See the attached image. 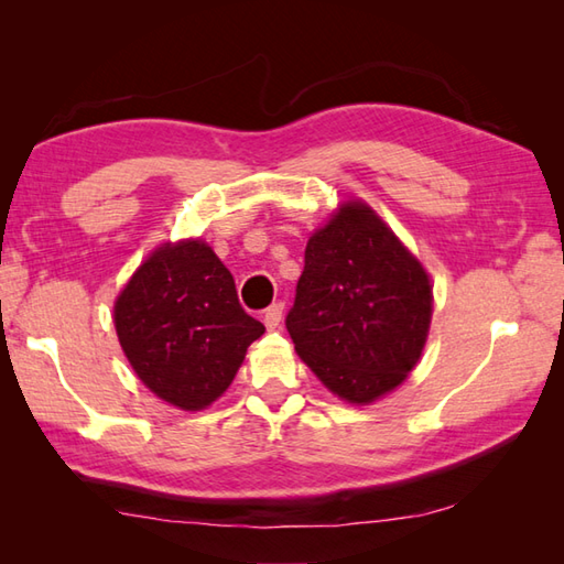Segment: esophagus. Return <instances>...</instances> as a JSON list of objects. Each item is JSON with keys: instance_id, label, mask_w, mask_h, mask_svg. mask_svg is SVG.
<instances>
[{"instance_id": "esophagus-1", "label": "esophagus", "mask_w": 564, "mask_h": 564, "mask_svg": "<svg viewBox=\"0 0 564 564\" xmlns=\"http://www.w3.org/2000/svg\"><path fill=\"white\" fill-rule=\"evenodd\" d=\"M281 319H283V305L275 303L271 305L267 313H263V325H267V329H279L281 327Z\"/></svg>"}]
</instances>
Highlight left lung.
I'll return each mask as SVG.
<instances>
[{"mask_svg":"<svg viewBox=\"0 0 564 564\" xmlns=\"http://www.w3.org/2000/svg\"><path fill=\"white\" fill-rule=\"evenodd\" d=\"M431 315L424 263L364 198H346L307 239L285 327L322 386L349 404H370L416 368Z\"/></svg>","mask_w":564,"mask_h":564,"instance_id":"obj_1","label":"left lung"}]
</instances>
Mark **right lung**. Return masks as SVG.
Returning <instances> with one entry per match:
<instances>
[{"mask_svg": "<svg viewBox=\"0 0 564 564\" xmlns=\"http://www.w3.org/2000/svg\"><path fill=\"white\" fill-rule=\"evenodd\" d=\"M118 344L152 394L200 412L232 386L263 325L237 301L232 273L200 237L154 247L116 295Z\"/></svg>", "mask_w": 564, "mask_h": 564, "instance_id": "right-lung-1", "label": "right lung"}]
</instances>
